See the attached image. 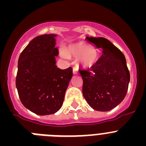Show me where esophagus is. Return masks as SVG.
Masks as SVG:
<instances>
[{
  "instance_id": "obj_1",
  "label": "esophagus",
  "mask_w": 146,
  "mask_h": 146,
  "mask_svg": "<svg viewBox=\"0 0 146 146\" xmlns=\"http://www.w3.org/2000/svg\"><path fill=\"white\" fill-rule=\"evenodd\" d=\"M77 73H78V68H77V66L73 67V74H77Z\"/></svg>"
}]
</instances>
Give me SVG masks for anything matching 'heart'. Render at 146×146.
I'll use <instances>...</instances> for the list:
<instances>
[{
	"mask_svg": "<svg viewBox=\"0 0 146 146\" xmlns=\"http://www.w3.org/2000/svg\"><path fill=\"white\" fill-rule=\"evenodd\" d=\"M64 54L69 57H80V60L83 66L90 67L94 65L98 59V54L94 49H90L87 45L75 44L69 45L64 50Z\"/></svg>",
	"mask_w": 146,
	"mask_h": 146,
	"instance_id": "1",
	"label": "heart"
}]
</instances>
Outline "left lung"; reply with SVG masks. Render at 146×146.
<instances>
[{
  "label": "left lung",
  "instance_id": "obj_1",
  "mask_svg": "<svg viewBox=\"0 0 146 146\" xmlns=\"http://www.w3.org/2000/svg\"><path fill=\"white\" fill-rule=\"evenodd\" d=\"M87 39L102 49V55L91 69L80 70L83 96L95 110L109 111L123 101L127 93L130 74L126 58L107 38Z\"/></svg>",
  "mask_w": 146,
  "mask_h": 146
}]
</instances>
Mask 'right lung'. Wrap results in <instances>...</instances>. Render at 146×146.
<instances>
[{
    "mask_svg": "<svg viewBox=\"0 0 146 146\" xmlns=\"http://www.w3.org/2000/svg\"><path fill=\"white\" fill-rule=\"evenodd\" d=\"M55 34L32 39L18 60L16 87L22 104L39 115L53 114L63 105L65 92L72 77V68L55 65L58 50Z\"/></svg>",
    "mask_w": 146,
    "mask_h": 146,
    "instance_id": "obj_1",
    "label": "right lung"
}]
</instances>
